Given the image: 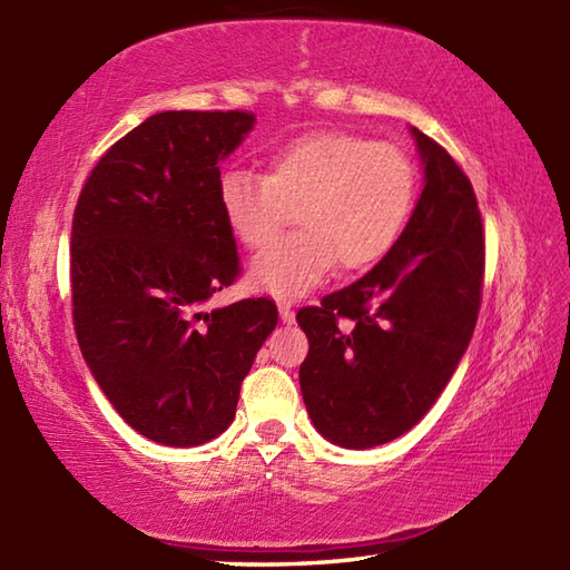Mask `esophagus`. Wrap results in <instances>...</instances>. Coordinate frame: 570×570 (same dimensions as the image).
<instances>
[{
  "label": "esophagus",
  "mask_w": 570,
  "mask_h": 570,
  "mask_svg": "<svg viewBox=\"0 0 570 570\" xmlns=\"http://www.w3.org/2000/svg\"><path fill=\"white\" fill-rule=\"evenodd\" d=\"M278 318H282V323H286V325L294 323L292 304H286V301H278Z\"/></svg>",
  "instance_id": "esophagus-1"
}]
</instances>
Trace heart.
Wrapping results in <instances>:
<instances>
[{
	"label": "heart",
	"mask_w": 570,
	"mask_h": 570,
	"mask_svg": "<svg viewBox=\"0 0 570 570\" xmlns=\"http://www.w3.org/2000/svg\"><path fill=\"white\" fill-rule=\"evenodd\" d=\"M416 188L404 149L323 129L276 149L264 176L229 168L217 180V205L247 249L269 245L296 213L298 233L249 266L254 288L294 301L321 286L337 262L345 272L382 262L414 213Z\"/></svg>",
	"instance_id": "heart-1"
}]
</instances>
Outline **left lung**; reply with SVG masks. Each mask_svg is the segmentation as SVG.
<instances>
[{
    "mask_svg": "<svg viewBox=\"0 0 570 570\" xmlns=\"http://www.w3.org/2000/svg\"><path fill=\"white\" fill-rule=\"evenodd\" d=\"M411 137L423 190L394 249L296 316L308 337L298 370L308 416L323 439L355 451L390 443L426 416L465 355L482 298L475 190L443 147L416 127Z\"/></svg>",
    "mask_w": 570,
    "mask_h": 570,
    "instance_id": "left-lung-1",
    "label": "left lung"
}]
</instances>
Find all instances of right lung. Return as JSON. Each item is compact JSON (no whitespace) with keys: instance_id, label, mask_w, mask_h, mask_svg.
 Instances as JSON below:
<instances>
[{"instance_id":"add662e5","label":"right lung","mask_w":570,"mask_h":570,"mask_svg":"<svg viewBox=\"0 0 570 570\" xmlns=\"http://www.w3.org/2000/svg\"><path fill=\"white\" fill-rule=\"evenodd\" d=\"M252 127L237 110L151 115L102 154L72 215L80 353L117 414L154 443L220 435L276 328L269 298L205 308L239 272L217 180Z\"/></svg>"}]
</instances>
